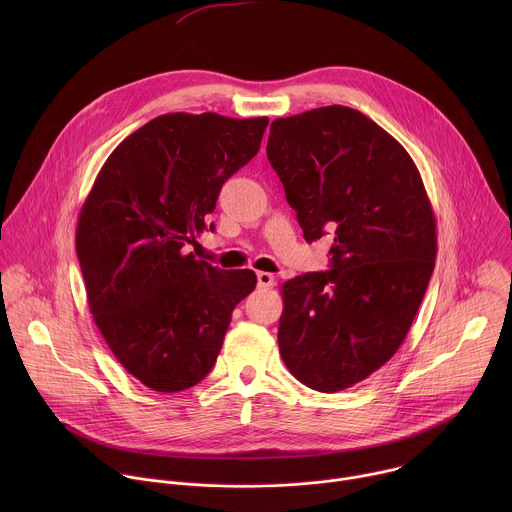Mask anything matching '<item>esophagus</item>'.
Here are the masks:
<instances>
[{
  "mask_svg": "<svg viewBox=\"0 0 512 512\" xmlns=\"http://www.w3.org/2000/svg\"><path fill=\"white\" fill-rule=\"evenodd\" d=\"M275 281L273 273H267V271H257V285L263 289V287H271Z\"/></svg>",
  "mask_w": 512,
  "mask_h": 512,
  "instance_id": "34e87169",
  "label": "esophagus"
}]
</instances>
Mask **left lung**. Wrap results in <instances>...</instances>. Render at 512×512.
Returning a JSON list of instances; mask_svg holds the SVG:
<instances>
[{
	"instance_id": "1",
	"label": "left lung",
	"mask_w": 512,
	"mask_h": 512,
	"mask_svg": "<svg viewBox=\"0 0 512 512\" xmlns=\"http://www.w3.org/2000/svg\"><path fill=\"white\" fill-rule=\"evenodd\" d=\"M267 158L308 243L334 235L328 271L281 285L279 352L314 391L379 371L403 344L435 265V216L403 145L356 109L279 117Z\"/></svg>"
}]
</instances>
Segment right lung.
I'll return each mask as SVG.
<instances>
[{
    "label": "right lung",
    "instance_id": "right-lung-1",
    "mask_svg": "<svg viewBox=\"0 0 512 512\" xmlns=\"http://www.w3.org/2000/svg\"><path fill=\"white\" fill-rule=\"evenodd\" d=\"M267 117L166 113L125 137L81 208L89 310L121 367L158 393L200 383L223 348L251 269L186 253L223 184L259 152ZM212 229V227H210Z\"/></svg>",
    "mask_w": 512,
    "mask_h": 512
}]
</instances>
